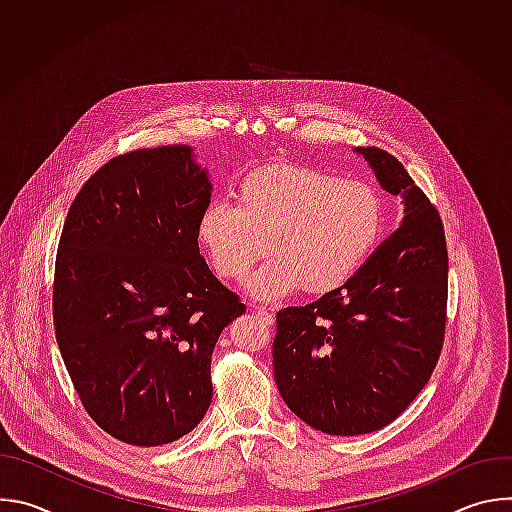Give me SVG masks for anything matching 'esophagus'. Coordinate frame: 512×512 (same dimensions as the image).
Segmentation results:
<instances>
[{
  "instance_id": "obj_1",
  "label": "esophagus",
  "mask_w": 512,
  "mask_h": 512,
  "mask_svg": "<svg viewBox=\"0 0 512 512\" xmlns=\"http://www.w3.org/2000/svg\"><path fill=\"white\" fill-rule=\"evenodd\" d=\"M253 314L265 324V326H271L273 322H275V318H273V314L271 312H267V310H263V308H253Z\"/></svg>"
}]
</instances>
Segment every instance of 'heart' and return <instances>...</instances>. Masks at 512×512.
I'll return each instance as SVG.
<instances>
[{
  "label": "heart",
  "mask_w": 512,
  "mask_h": 512,
  "mask_svg": "<svg viewBox=\"0 0 512 512\" xmlns=\"http://www.w3.org/2000/svg\"><path fill=\"white\" fill-rule=\"evenodd\" d=\"M237 204L208 202L196 239L210 265L227 279H243L269 249L275 253L247 291L273 302L306 287L326 296L348 285L375 255L385 208L379 192L312 166L269 164L237 186Z\"/></svg>",
  "instance_id": "obj_1"
}]
</instances>
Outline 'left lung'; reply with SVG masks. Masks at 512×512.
Returning <instances> with one entry per match:
<instances>
[{
  "mask_svg": "<svg viewBox=\"0 0 512 512\" xmlns=\"http://www.w3.org/2000/svg\"><path fill=\"white\" fill-rule=\"evenodd\" d=\"M381 188L401 198L399 229L342 289L277 312L273 375L285 405L330 435L371 433L419 395L446 328L442 218L403 164L354 148Z\"/></svg>",
  "mask_w": 512,
  "mask_h": 512,
  "instance_id": "8db88e82",
  "label": "left lung"
}]
</instances>
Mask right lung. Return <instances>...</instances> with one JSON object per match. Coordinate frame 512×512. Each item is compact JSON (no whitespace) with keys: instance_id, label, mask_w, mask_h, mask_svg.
<instances>
[{"instance_id":"1","label":"right lung","mask_w":512,"mask_h":512,"mask_svg":"<svg viewBox=\"0 0 512 512\" xmlns=\"http://www.w3.org/2000/svg\"><path fill=\"white\" fill-rule=\"evenodd\" d=\"M210 196L190 145H168L105 164L66 214L56 342L87 413L119 442L164 446L200 423L214 344L245 312L198 249Z\"/></svg>"}]
</instances>
